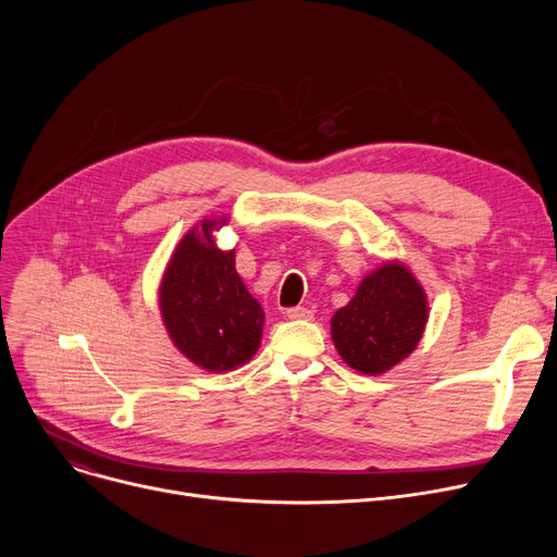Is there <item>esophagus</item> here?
Here are the masks:
<instances>
[{
  "label": "esophagus",
  "mask_w": 557,
  "mask_h": 557,
  "mask_svg": "<svg viewBox=\"0 0 557 557\" xmlns=\"http://www.w3.org/2000/svg\"><path fill=\"white\" fill-rule=\"evenodd\" d=\"M286 315L290 320H307V318H311V311L307 307H290V309H286Z\"/></svg>",
  "instance_id": "1"
}]
</instances>
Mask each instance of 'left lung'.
Here are the masks:
<instances>
[{
  "mask_svg": "<svg viewBox=\"0 0 557 557\" xmlns=\"http://www.w3.org/2000/svg\"><path fill=\"white\" fill-rule=\"evenodd\" d=\"M426 318L422 286L393 261L368 275L349 305L334 313L332 338L349 368L382 374L413 352Z\"/></svg>",
  "mask_w": 557,
  "mask_h": 557,
  "instance_id": "8db88e82",
  "label": "left lung"
}]
</instances>
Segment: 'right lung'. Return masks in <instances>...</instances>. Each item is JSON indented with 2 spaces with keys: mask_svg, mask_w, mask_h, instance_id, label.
<instances>
[{
  "mask_svg": "<svg viewBox=\"0 0 557 557\" xmlns=\"http://www.w3.org/2000/svg\"><path fill=\"white\" fill-rule=\"evenodd\" d=\"M223 223L202 221L187 232L160 286V309L171 341L210 372L250 361L263 327V311L234 269V250H221L212 237Z\"/></svg>",
  "mask_w": 557,
  "mask_h": 557,
  "instance_id": "right-lung-1",
  "label": "right lung"
}]
</instances>
